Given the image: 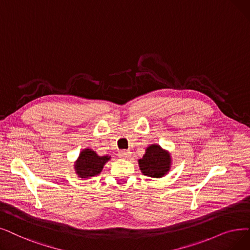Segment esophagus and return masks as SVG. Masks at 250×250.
I'll return each instance as SVG.
<instances>
[{
  "mask_svg": "<svg viewBox=\"0 0 250 250\" xmlns=\"http://www.w3.org/2000/svg\"><path fill=\"white\" fill-rule=\"evenodd\" d=\"M118 157L123 158V159H126L128 157H131V152L126 151V150H122L118 152Z\"/></svg>",
  "mask_w": 250,
  "mask_h": 250,
  "instance_id": "esophagus-1",
  "label": "esophagus"
}]
</instances>
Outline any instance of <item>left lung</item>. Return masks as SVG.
Masks as SVG:
<instances>
[{"label":"left lung","instance_id":"1","mask_svg":"<svg viewBox=\"0 0 250 250\" xmlns=\"http://www.w3.org/2000/svg\"><path fill=\"white\" fill-rule=\"evenodd\" d=\"M138 162L143 175L151 178H161L169 171L171 157L169 152L157 144H152L147 147L145 154Z\"/></svg>","mask_w":250,"mask_h":250}]
</instances>
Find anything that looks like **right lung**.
Here are the masks:
<instances>
[{"label": "right lung", "mask_w": 250, "mask_h": 250, "mask_svg": "<svg viewBox=\"0 0 250 250\" xmlns=\"http://www.w3.org/2000/svg\"><path fill=\"white\" fill-rule=\"evenodd\" d=\"M111 157L108 155L99 156L92 149H83L74 164V169L80 178L89 179L98 176L103 167Z\"/></svg>", "instance_id": "add662e5"}]
</instances>
